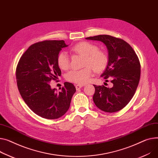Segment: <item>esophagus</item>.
Listing matches in <instances>:
<instances>
[{"mask_svg": "<svg viewBox=\"0 0 158 158\" xmlns=\"http://www.w3.org/2000/svg\"><path fill=\"white\" fill-rule=\"evenodd\" d=\"M82 86H84V85H76V88L77 90H79V89H81Z\"/></svg>", "mask_w": 158, "mask_h": 158, "instance_id": "1", "label": "esophagus"}]
</instances>
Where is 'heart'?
I'll return each instance as SVG.
<instances>
[{
	"mask_svg": "<svg viewBox=\"0 0 158 158\" xmlns=\"http://www.w3.org/2000/svg\"><path fill=\"white\" fill-rule=\"evenodd\" d=\"M76 53L85 56L84 66L81 70L72 69L69 71L65 76L67 81L82 85L89 81L93 76L94 70L101 72L106 69L108 64V56L106 52L98 49V46L89 42H82L72 48ZM57 64L63 70L67 69L70 66V59L68 54L61 51L57 56Z\"/></svg>",
	"mask_w": 158,
	"mask_h": 158,
	"instance_id": "1",
	"label": "heart"
}]
</instances>
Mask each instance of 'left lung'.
<instances>
[{
	"mask_svg": "<svg viewBox=\"0 0 158 158\" xmlns=\"http://www.w3.org/2000/svg\"><path fill=\"white\" fill-rule=\"evenodd\" d=\"M86 39L101 41L107 46L108 64L101 77L110 78L113 84L112 88L93 85L95 88L93 102L102 111L118 112L130 102L138 87L140 77L139 59L131 46L121 39L99 35Z\"/></svg>",
	"mask_w": 158,
	"mask_h": 158,
	"instance_id": "obj_1",
	"label": "left lung"
}]
</instances>
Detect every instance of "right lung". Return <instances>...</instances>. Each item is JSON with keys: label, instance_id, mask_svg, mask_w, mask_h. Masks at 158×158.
I'll use <instances>...</instances> for the list:
<instances>
[{"label": "right lung", "instance_id": "1", "mask_svg": "<svg viewBox=\"0 0 158 158\" xmlns=\"http://www.w3.org/2000/svg\"><path fill=\"white\" fill-rule=\"evenodd\" d=\"M67 46L63 40L39 42L28 48L17 65L16 77L21 96L31 110L45 119L64 115L76 91L70 82H65L60 91L52 89L49 83L61 76L57 56Z\"/></svg>", "mask_w": 158, "mask_h": 158}]
</instances>
